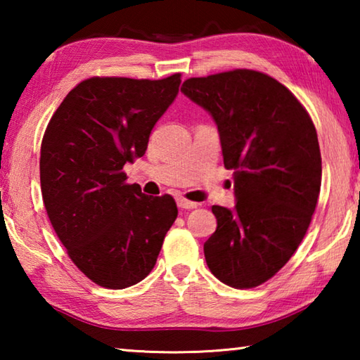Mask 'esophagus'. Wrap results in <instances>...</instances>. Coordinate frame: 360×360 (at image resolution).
<instances>
[{
    "label": "esophagus",
    "instance_id": "obj_1",
    "mask_svg": "<svg viewBox=\"0 0 360 360\" xmlns=\"http://www.w3.org/2000/svg\"><path fill=\"white\" fill-rule=\"evenodd\" d=\"M176 203H178L179 208H184V210H193V208H198V203L195 202H188L186 198H178L176 200Z\"/></svg>",
    "mask_w": 360,
    "mask_h": 360
}]
</instances>
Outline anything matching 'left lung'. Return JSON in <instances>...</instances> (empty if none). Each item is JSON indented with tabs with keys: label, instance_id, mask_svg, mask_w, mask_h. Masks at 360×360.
I'll return each instance as SVG.
<instances>
[{
	"label": "left lung",
	"instance_id": "left-lung-1",
	"mask_svg": "<svg viewBox=\"0 0 360 360\" xmlns=\"http://www.w3.org/2000/svg\"><path fill=\"white\" fill-rule=\"evenodd\" d=\"M181 92L216 122L224 165L233 169L235 208L212 206L205 243L212 275L236 289L275 276L297 251L321 191L318 133L276 79L252 70L191 77Z\"/></svg>",
	"mask_w": 360,
	"mask_h": 360
}]
</instances>
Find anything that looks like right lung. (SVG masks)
<instances>
[{"label":"right lung","mask_w":360,"mask_h":360,"mask_svg":"<svg viewBox=\"0 0 360 360\" xmlns=\"http://www.w3.org/2000/svg\"><path fill=\"white\" fill-rule=\"evenodd\" d=\"M179 84L181 75L90 77L66 95L42 138L47 216L71 260L101 288H130L148 276L178 217L173 197L144 195L122 169L144 155Z\"/></svg>","instance_id":"right-lung-1"}]
</instances>
